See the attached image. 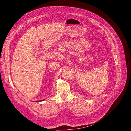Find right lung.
Here are the masks:
<instances>
[{"label":"right lung","mask_w":131,"mask_h":131,"mask_svg":"<svg viewBox=\"0 0 131 131\" xmlns=\"http://www.w3.org/2000/svg\"><path fill=\"white\" fill-rule=\"evenodd\" d=\"M44 101V100H41V101H38L37 102H41V101Z\"/></svg>","instance_id":"obj_1"}]
</instances>
